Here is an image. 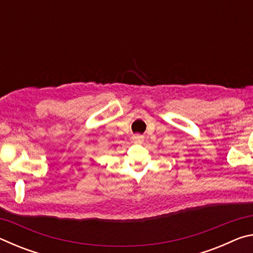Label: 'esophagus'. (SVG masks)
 I'll return each mask as SVG.
<instances>
[{
  "label": "esophagus",
  "instance_id": "1",
  "mask_svg": "<svg viewBox=\"0 0 253 253\" xmlns=\"http://www.w3.org/2000/svg\"><path fill=\"white\" fill-rule=\"evenodd\" d=\"M131 139H132V142L136 144H142L144 142V136L140 134H135V135H132Z\"/></svg>",
  "mask_w": 253,
  "mask_h": 253
}]
</instances>
